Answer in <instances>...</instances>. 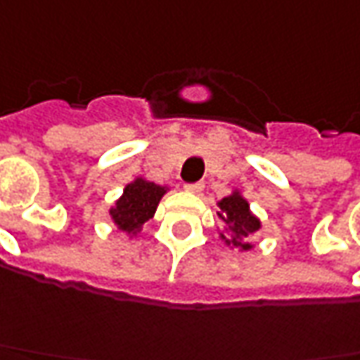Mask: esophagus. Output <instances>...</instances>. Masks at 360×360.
<instances>
[{"label":"esophagus","instance_id":"obj_1","mask_svg":"<svg viewBox=\"0 0 360 360\" xmlns=\"http://www.w3.org/2000/svg\"><path fill=\"white\" fill-rule=\"evenodd\" d=\"M185 191L193 193V195H199V193L203 191V183H187L185 185Z\"/></svg>","mask_w":360,"mask_h":360}]
</instances>
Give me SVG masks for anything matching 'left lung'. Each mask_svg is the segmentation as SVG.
Masks as SVG:
<instances>
[{"label": "left lung", "mask_w": 360, "mask_h": 360, "mask_svg": "<svg viewBox=\"0 0 360 360\" xmlns=\"http://www.w3.org/2000/svg\"><path fill=\"white\" fill-rule=\"evenodd\" d=\"M217 217L223 223V229L217 227L219 239L239 253L253 251L255 245L251 239L263 229V223L251 211V205L243 197L241 189H233L227 197L217 201Z\"/></svg>", "instance_id": "obj_1"}]
</instances>
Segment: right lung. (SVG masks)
<instances>
[{
  "label": "right lung",
  "mask_w": 360,
  "mask_h": 360,
  "mask_svg": "<svg viewBox=\"0 0 360 360\" xmlns=\"http://www.w3.org/2000/svg\"><path fill=\"white\" fill-rule=\"evenodd\" d=\"M169 191L167 185H157L145 177H135L125 185L115 203L109 207V217L117 231L135 239L143 231V225L153 219L159 201Z\"/></svg>",
  "instance_id": "obj_1"
}]
</instances>
